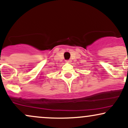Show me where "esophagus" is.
<instances>
[{
	"instance_id": "esophagus-1",
	"label": "esophagus",
	"mask_w": 128,
	"mask_h": 128,
	"mask_svg": "<svg viewBox=\"0 0 128 128\" xmlns=\"http://www.w3.org/2000/svg\"><path fill=\"white\" fill-rule=\"evenodd\" d=\"M66 62H70V60H67V61H66Z\"/></svg>"
}]
</instances>
